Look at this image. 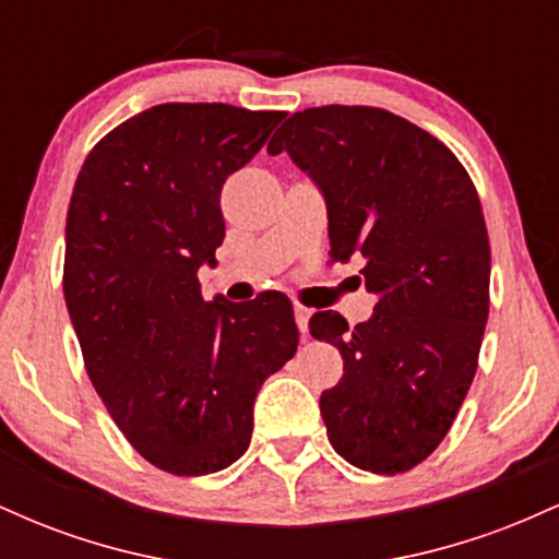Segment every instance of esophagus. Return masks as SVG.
Here are the masks:
<instances>
[{
  "label": "esophagus",
  "instance_id": "esophagus-1",
  "mask_svg": "<svg viewBox=\"0 0 559 559\" xmlns=\"http://www.w3.org/2000/svg\"><path fill=\"white\" fill-rule=\"evenodd\" d=\"M310 316H312V312L307 310V307H301V305L294 307V318H297V325H299L301 336H307V329H310Z\"/></svg>",
  "mask_w": 559,
  "mask_h": 559
}]
</instances>
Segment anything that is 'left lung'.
<instances>
[{
  "label": "left lung",
  "mask_w": 559,
  "mask_h": 559,
  "mask_svg": "<svg viewBox=\"0 0 559 559\" xmlns=\"http://www.w3.org/2000/svg\"><path fill=\"white\" fill-rule=\"evenodd\" d=\"M267 152L312 178L333 260L360 254L378 297L355 329L333 310L310 320L344 357L320 394L331 447L362 471H409L441 444L478 368L491 252L476 186L439 139L378 107L294 112Z\"/></svg>",
  "instance_id": "left-lung-1"
}]
</instances>
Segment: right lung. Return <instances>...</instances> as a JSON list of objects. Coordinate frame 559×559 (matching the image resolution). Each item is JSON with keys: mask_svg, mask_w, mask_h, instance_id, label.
<instances>
[{"mask_svg": "<svg viewBox=\"0 0 559 559\" xmlns=\"http://www.w3.org/2000/svg\"><path fill=\"white\" fill-rule=\"evenodd\" d=\"M284 112L170 102L88 152L66 226L62 292L86 373L144 460L173 476L228 467L254 396L299 344L292 301H204L197 271L226 236L221 189Z\"/></svg>", "mask_w": 559, "mask_h": 559, "instance_id": "obj_1", "label": "right lung"}]
</instances>
